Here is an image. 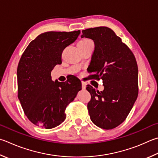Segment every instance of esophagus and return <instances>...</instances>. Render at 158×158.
<instances>
[{"instance_id":"1","label":"esophagus","mask_w":158,"mask_h":158,"mask_svg":"<svg viewBox=\"0 0 158 158\" xmlns=\"http://www.w3.org/2000/svg\"><path fill=\"white\" fill-rule=\"evenodd\" d=\"M85 87H86V86H85V84H84V83H82V89H83V90H85Z\"/></svg>"}]
</instances>
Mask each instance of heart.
<instances>
[{
    "label": "heart",
    "mask_w": 158,
    "mask_h": 158,
    "mask_svg": "<svg viewBox=\"0 0 158 158\" xmlns=\"http://www.w3.org/2000/svg\"><path fill=\"white\" fill-rule=\"evenodd\" d=\"M91 43H93L91 40L88 39H84L81 40V41H79L77 45H78V46H84V45H86L89 44H91Z\"/></svg>",
    "instance_id": "b5f03b06"
}]
</instances>
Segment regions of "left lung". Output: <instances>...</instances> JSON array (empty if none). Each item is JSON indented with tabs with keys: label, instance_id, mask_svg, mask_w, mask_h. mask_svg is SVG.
Masks as SVG:
<instances>
[{
	"label": "left lung",
	"instance_id": "left-lung-1",
	"mask_svg": "<svg viewBox=\"0 0 158 158\" xmlns=\"http://www.w3.org/2000/svg\"><path fill=\"white\" fill-rule=\"evenodd\" d=\"M81 38L93 39L94 50L88 69L91 78L102 79L104 90H87L91 99L88 110L91 121L109 130L127 118L138 95V68L133 53L110 28L97 27L82 30Z\"/></svg>",
	"mask_w": 158,
	"mask_h": 158
}]
</instances>
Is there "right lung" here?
<instances>
[{
    "mask_svg": "<svg viewBox=\"0 0 158 158\" xmlns=\"http://www.w3.org/2000/svg\"><path fill=\"white\" fill-rule=\"evenodd\" d=\"M80 30L47 31L31 41L17 68L18 97L28 119L37 127L50 129L65 119V110L81 90L77 77L53 81L51 71L61 64L62 52L75 41Z\"/></svg>",
    "mask_w": 158,
    "mask_h": 158,
    "instance_id": "right-lung-1",
    "label": "right lung"
}]
</instances>
